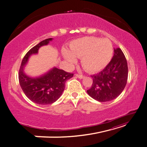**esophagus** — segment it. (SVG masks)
Listing matches in <instances>:
<instances>
[{
    "mask_svg": "<svg viewBox=\"0 0 147 147\" xmlns=\"http://www.w3.org/2000/svg\"><path fill=\"white\" fill-rule=\"evenodd\" d=\"M75 76L80 79H82V78H83V77H84V76L82 75V74H76Z\"/></svg>",
    "mask_w": 147,
    "mask_h": 147,
    "instance_id": "esophagus-1",
    "label": "esophagus"
}]
</instances>
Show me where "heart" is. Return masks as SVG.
<instances>
[{"mask_svg": "<svg viewBox=\"0 0 147 147\" xmlns=\"http://www.w3.org/2000/svg\"><path fill=\"white\" fill-rule=\"evenodd\" d=\"M113 51V45L109 39L90 36L74 40L70 44L69 50L63 49L62 53L70 64L75 62L76 58H81L83 67L95 73L106 67Z\"/></svg>", "mask_w": 147, "mask_h": 147, "instance_id": "heart-1", "label": "heart"}]
</instances>
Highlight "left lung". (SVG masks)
Masks as SVG:
<instances>
[{
  "mask_svg": "<svg viewBox=\"0 0 147 147\" xmlns=\"http://www.w3.org/2000/svg\"><path fill=\"white\" fill-rule=\"evenodd\" d=\"M93 83L88 94L99 102H107L119 96L127 81V60L121 49L114 48L113 58L99 73L92 75Z\"/></svg>",
  "mask_w": 147,
  "mask_h": 147,
  "instance_id": "obj_1",
  "label": "left lung"
}]
</instances>
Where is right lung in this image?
Here are the masks:
<instances>
[{
  "instance_id": "obj_1",
  "label": "right lung",
  "mask_w": 147,
  "mask_h": 147,
  "mask_svg": "<svg viewBox=\"0 0 147 147\" xmlns=\"http://www.w3.org/2000/svg\"><path fill=\"white\" fill-rule=\"evenodd\" d=\"M52 38L43 40L28 51L22 60L18 78L20 85L25 96L38 105L52 104L61 96L65 88V83L73 76V73L53 67L43 75L32 78L25 73L24 67L32 54H36L42 46L47 45Z\"/></svg>"
}]
</instances>
